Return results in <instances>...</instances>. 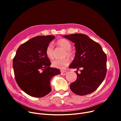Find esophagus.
<instances>
[{
  "label": "esophagus",
  "instance_id": "esophagus-1",
  "mask_svg": "<svg viewBox=\"0 0 121 121\" xmlns=\"http://www.w3.org/2000/svg\"><path fill=\"white\" fill-rule=\"evenodd\" d=\"M67 73H68V72L67 71H61V74L62 75H65Z\"/></svg>",
  "mask_w": 121,
  "mask_h": 121
}]
</instances>
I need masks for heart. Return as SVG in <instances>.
<instances>
[{
	"label": "heart",
	"mask_w": 121,
	"mask_h": 121,
	"mask_svg": "<svg viewBox=\"0 0 121 121\" xmlns=\"http://www.w3.org/2000/svg\"><path fill=\"white\" fill-rule=\"evenodd\" d=\"M57 45L62 47L65 49V52L63 56H68L71 58L73 56V52L70 48L72 47V44L69 40L65 39H60L57 41ZM46 54L48 58L52 59L54 57V47L52 43H49L46 49ZM69 63V60L67 57H65L62 59H57L53 60L52 63V65L53 67L63 69L67 67Z\"/></svg>",
	"instance_id": "b5f03b06"
}]
</instances>
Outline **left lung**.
Instances as JSON below:
<instances>
[{"instance_id":"1","label":"left lung","mask_w":121,"mask_h":121,"mask_svg":"<svg viewBox=\"0 0 121 121\" xmlns=\"http://www.w3.org/2000/svg\"><path fill=\"white\" fill-rule=\"evenodd\" d=\"M74 43L75 57L69 68H80L77 78L70 84L74 94L84 96L95 90L102 83L106 74L107 56L100 44L91 39L87 35L77 33L63 36Z\"/></svg>"}]
</instances>
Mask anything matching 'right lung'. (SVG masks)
Listing matches in <instances>:
<instances>
[{"label":"right lung","instance_id":"1","mask_svg":"<svg viewBox=\"0 0 121 121\" xmlns=\"http://www.w3.org/2000/svg\"><path fill=\"white\" fill-rule=\"evenodd\" d=\"M54 36H38L22 44L13 60L15 79L21 89L29 96L42 98L51 90L50 81L61 73L59 69L50 67L46 54Z\"/></svg>","mask_w":121,"mask_h":121}]
</instances>
